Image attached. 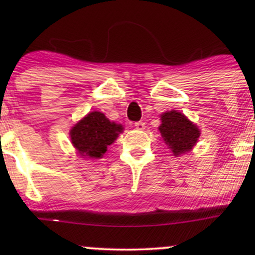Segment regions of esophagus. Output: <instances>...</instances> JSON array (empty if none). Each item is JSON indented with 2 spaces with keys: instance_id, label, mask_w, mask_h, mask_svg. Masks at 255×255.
<instances>
[{
  "instance_id": "esophagus-1",
  "label": "esophagus",
  "mask_w": 255,
  "mask_h": 255,
  "mask_svg": "<svg viewBox=\"0 0 255 255\" xmlns=\"http://www.w3.org/2000/svg\"><path fill=\"white\" fill-rule=\"evenodd\" d=\"M134 127H135V129L143 130L144 128H145V123L142 122V121H139V122H135L134 123Z\"/></svg>"
}]
</instances>
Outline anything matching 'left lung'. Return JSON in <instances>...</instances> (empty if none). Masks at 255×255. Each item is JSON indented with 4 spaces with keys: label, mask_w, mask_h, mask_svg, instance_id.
Wrapping results in <instances>:
<instances>
[{
    "label": "left lung",
    "mask_w": 255,
    "mask_h": 255,
    "mask_svg": "<svg viewBox=\"0 0 255 255\" xmlns=\"http://www.w3.org/2000/svg\"><path fill=\"white\" fill-rule=\"evenodd\" d=\"M159 132L164 143L175 156L187 153L197 143L200 129L181 112L168 111L160 116Z\"/></svg>",
    "instance_id": "obj_1"
}]
</instances>
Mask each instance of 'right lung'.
<instances>
[{"instance_id":"1","label":"right lung","mask_w":255,"mask_h":255,"mask_svg":"<svg viewBox=\"0 0 255 255\" xmlns=\"http://www.w3.org/2000/svg\"><path fill=\"white\" fill-rule=\"evenodd\" d=\"M122 130V125H116L102 112L94 111L71 128L70 138L81 158L100 159Z\"/></svg>"}]
</instances>
